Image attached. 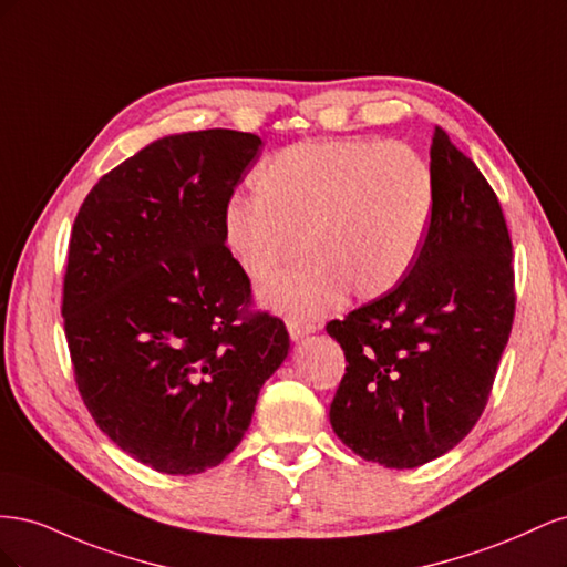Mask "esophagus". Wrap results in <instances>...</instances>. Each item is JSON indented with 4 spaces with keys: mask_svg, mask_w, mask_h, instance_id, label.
Masks as SVG:
<instances>
[{
    "mask_svg": "<svg viewBox=\"0 0 567 567\" xmlns=\"http://www.w3.org/2000/svg\"><path fill=\"white\" fill-rule=\"evenodd\" d=\"M286 329L290 340H302L305 336H310L317 331V326L312 321H302V319H288L286 321Z\"/></svg>",
    "mask_w": 567,
    "mask_h": 567,
    "instance_id": "obj_1",
    "label": "esophagus"
}]
</instances>
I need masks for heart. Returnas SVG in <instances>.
<instances>
[{"label":"heart","instance_id":"obj_1","mask_svg":"<svg viewBox=\"0 0 567 567\" xmlns=\"http://www.w3.org/2000/svg\"><path fill=\"white\" fill-rule=\"evenodd\" d=\"M255 196H234L221 234L255 284L302 260L262 290L288 317H319L346 296H385L416 265L435 213V175L419 151L373 140L286 146L252 175Z\"/></svg>","mask_w":567,"mask_h":567}]
</instances>
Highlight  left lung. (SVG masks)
Here are the masks:
<instances>
[{"instance_id":"left-lung-1","label":"left lung","mask_w":567,"mask_h":567,"mask_svg":"<svg viewBox=\"0 0 567 567\" xmlns=\"http://www.w3.org/2000/svg\"><path fill=\"white\" fill-rule=\"evenodd\" d=\"M431 167L435 213L416 265L390 293L326 323L348 362L333 431L385 468L423 466L471 433L516 315L499 198L442 127Z\"/></svg>"}]
</instances>
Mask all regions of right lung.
I'll use <instances>...</instances> for the list:
<instances>
[{"mask_svg": "<svg viewBox=\"0 0 567 567\" xmlns=\"http://www.w3.org/2000/svg\"><path fill=\"white\" fill-rule=\"evenodd\" d=\"M262 140L169 134L101 177L75 217L63 326L75 383L120 450L194 475L244 440L288 354L281 319L248 312L221 213Z\"/></svg>", "mask_w": 567, "mask_h": 567, "instance_id": "add662e5", "label": "right lung"}]
</instances>
